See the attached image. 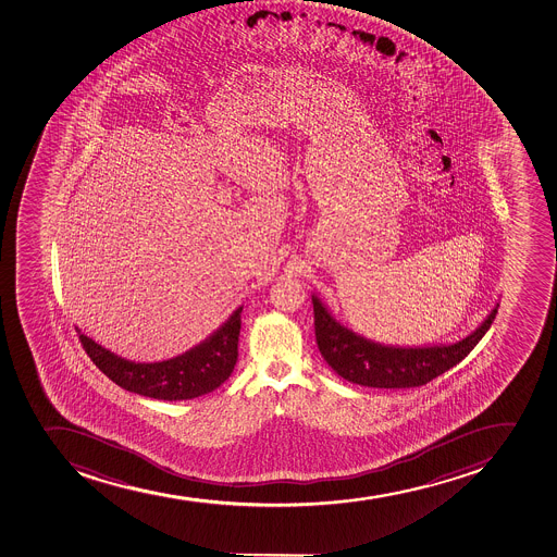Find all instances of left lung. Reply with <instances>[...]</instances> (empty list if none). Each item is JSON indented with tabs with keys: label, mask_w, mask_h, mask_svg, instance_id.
<instances>
[{
	"label": "left lung",
	"mask_w": 557,
	"mask_h": 557,
	"mask_svg": "<svg viewBox=\"0 0 557 557\" xmlns=\"http://www.w3.org/2000/svg\"><path fill=\"white\" fill-rule=\"evenodd\" d=\"M313 326L321 356L337 375L368 387H419L450 370L471 354L472 348L491 329L499 305L482 326L455 345L428 348H393L376 345L341 326L323 302L312 297Z\"/></svg>",
	"instance_id": "8db88e82"
}]
</instances>
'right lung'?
Here are the masks:
<instances>
[{
  "mask_svg": "<svg viewBox=\"0 0 557 557\" xmlns=\"http://www.w3.org/2000/svg\"><path fill=\"white\" fill-rule=\"evenodd\" d=\"M242 310L244 308L239 307L222 329L197 348L186 351L184 356L153 364H137L113 356L112 351L104 350L96 341L81 334L79 329L75 330L94 364L127 392L159 400H189L214 392L233 373L238 360Z\"/></svg>",
  "mask_w": 557,
  "mask_h": 557,
  "instance_id": "obj_1",
  "label": "right lung"
}]
</instances>
